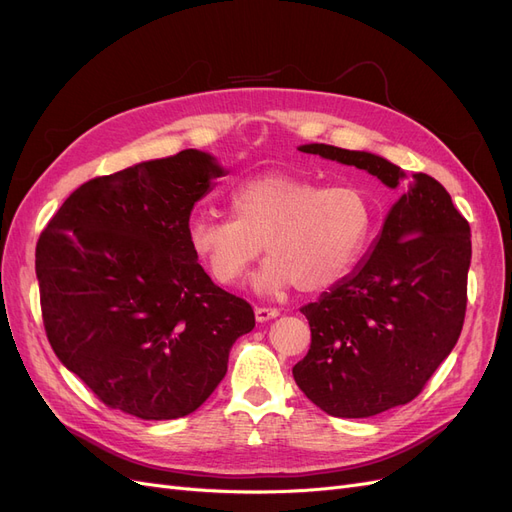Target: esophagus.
Listing matches in <instances>:
<instances>
[{
  "label": "esophagus",
  "mask_w": 512,
  "mask_h": 512,
  "mask_svg": "<svg viewBox=\"0 0 512 512\" xmlns=\"http://www.w3.org/2000/svg\"><path fill=\"white\" fill-rule=\"evenodd\" d=\"M280 314L278 308H255V318L257 323H268V320L276 318Z\"/></svg>",
  "instance_id": "34e87169"
}]
</instances>
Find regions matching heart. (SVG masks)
Segmentation results:
<instances>
[{
    "label": "heart",
    "mask_w": 512,
    "mask_h": 512,
    "mask_svg": "<svg viewBox=\"0 0 512 512\" xmlns=\"http://www.w3.org/2000/svg\"><path fill=\"white\" fill-rule=\"evenodd\" d=\"M231 215L198 211L187 221L189 249L221 285H234L259 257L257 293L295 285L314 293L342 280L367 251L375 213L352 185L320 187L291 173H263L240 181L230 194Z\"/></svg>",
    "instance_id": "b5f03b06"
}]
</instances>
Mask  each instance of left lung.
I'll return each instance as SVG.
<instances>
[{
  "label": "left lung",
  "mask_w": 512,
  "mask_h": 512,
  "mask_svg": "<svg viewBox=\"0 0 512 512\" xmlns=\"http://www.w3.org/2000/svg\"><path fill=\"white\" fill-rule=\"evenodd\" d=\"M299 151L367 170L401 198L352 274L301 308L312 331L293 377L335 418H369L413 401L462 333L470 225L430 175L407 177L371 151L325 143Z\"/></svg>",
  "instance_id": "1"
}]
</instances>
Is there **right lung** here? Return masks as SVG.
Listing matches in <instances>:
<instances>
[{
	"label": "right lung",
	"instance_id": "obj_1",
	"mask_svg": "<svg viewBox=\"0 0 512 512\" xmlns=\"http://www.w3.org/2000/svg\"><path fill=\"white\" fill-rule=\"evenodd\" d=\"M227 170L206 151L90 179L63 202L35 249L48 342L99 399L141 420L196 411L253 331L189 249L194 204Z\"/></svg>",
	"mask_w": 512,
	"mask_h": 512
}]
</instances>
